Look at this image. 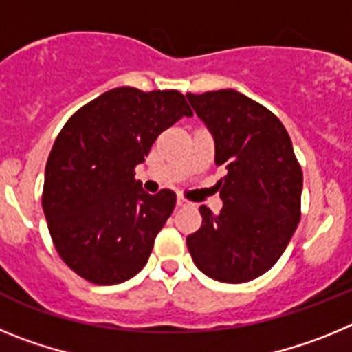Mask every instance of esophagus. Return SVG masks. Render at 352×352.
Masks as SVG:
<instances>
[{
	"mask_svg": "<svg viewBox=\"0 0 352 352\" xmlns=\"http://www.w3.org/2000/svg\"><path fill=\"white\" fill-rule=\"evenodd\" d=\"M176 204H178V208H188V206H190L192 203H188V201H186V199L178 197V199H176Z\"/></svg>",
	"mask_w": 352,
	"mask_h": 352,
	"instance_id": "esophagus-1",
	"label": "esophagus"
}]
</instances>
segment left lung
<instances>
[{
  "mask_svg": "<svg viewBox=\"0 0 352 352\" xmlns=\"http://www.w3.org/2000/svg\"><path fill=\"white\" fill-rule=\"evenodd\" d=\"M214 141V164L226 167L219 214L201 206L203 226L186 238L204 275L243 284L280 259L300 222L303 174L280 120L236 89L186 93Z\"/></svg>",
  "mask_w": 352,
  "mask_h": 352,
  "instance_id": "left-lung-1",
  "label": "left lung"
}]
</instances>
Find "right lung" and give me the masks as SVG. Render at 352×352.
I'll list each match as a JSON object with an SVG mask.
<instances>
[{
	"label": "right lung",
	"instance_id": "right-lung-1",
	"mask_svg": "<svg viewBox=\"0 0 352 352\" xmlns=\"http://www.w3.org/2000/svg\"><path fill=\"white\" fill-rule=\"evenodd\" d=\"M192 116L176 89L114 88L79 109L49 155L42 208L68 268L98 285L138 275L176 204L173 190L149 195L133 178L164 130Z\"/></svg>",
	"mask_w": 352,
	"mask_h": 352
}]
</instances>
